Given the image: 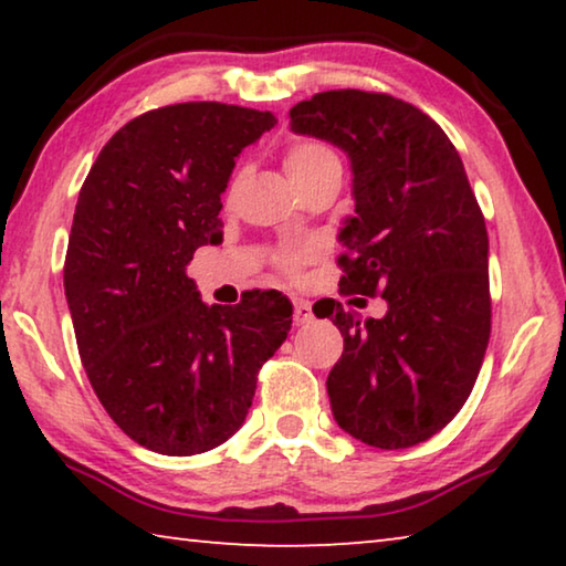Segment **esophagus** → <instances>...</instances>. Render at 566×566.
<instances>
[{
  "label": "esophagus",
  "instance_id": "obj_1",
  "mask_svg": "<svg viewBox=\"0 0 566 566\" xmlns=\"http://www.w3.org/2000/svg\"><path fill=\"white\" fill-rule=\"evenodd\" d=\"M312 319V304L306 300H294V324H310Z\"/></svg>",
  "mask_w": 566,
  "mask_h": 566
}]
</instances>
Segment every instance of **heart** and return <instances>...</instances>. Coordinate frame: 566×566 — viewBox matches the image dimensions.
Returning a JSON list of instances; mask_svg holds the SVG:
<instances>
[{"mask_svg": "<svg viewBox=\"0 0 566 566\" xmlns=\"http://www.w3.org/2000/svg\"><path fill=\"white\" fill-rule=\"evenodd\" d=\"M284 169L290 171L292 181L300 189H306L312 185V181H317L319 177L327 175L332 169H342L339 167V157L337 151H334L327 142L322 139H296L292 142L290 147L284 149ZM244 177V169L237 167L232 171V177H229V185H227V197H232L239 181ZM314 249L312 247H286L282 249L280 254H276V266H280V272L286 276H300L302 266L310 262Z\"/></svg>", "mask_w": 566, "mask_h": 566, "instance_id": "1", "label": "heart"}]
</instances>
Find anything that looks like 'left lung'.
I'll return each instance as SVG.
<instances>
[{"label": "left lung", "mask_w": 566, "mask_h": 566, "mask_svg": "<svg viewBox=\"0 0 566 566\" xmlns=\"http://www.w3.org/2000/svg\"><path fill=\"white\" fill-rule=\"evenodd\" d=\"M290 119L352 159L339 292L387 302L381 319L334 300L317 312L344 337L332 415L369 447L427 442L472 395L492 332L490 239L462 157L429 114L385 92H319Z\"/></svg>", "instance_id": "obj_1"}]
</instances>
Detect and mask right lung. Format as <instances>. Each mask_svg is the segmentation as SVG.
<instances>
[{"label":"right lung","mask_w":566,"mask_h":566,"mask_svg":"<svg viewBox=\"0 0 566 566\" xmlns=\"http://www.w3.org/2000/svg\"><path fill=\"white\" fill-rule=\"evenodd\" d=\"M276 124L222 102L169 104L114 134L76 199L64 294L94 395L124 434L189 457L227 442L292 329L280 292L199 300L185 266L222 242L234 157Z\"/></svg>","instance_id":"add662e5"}]
</instances>
